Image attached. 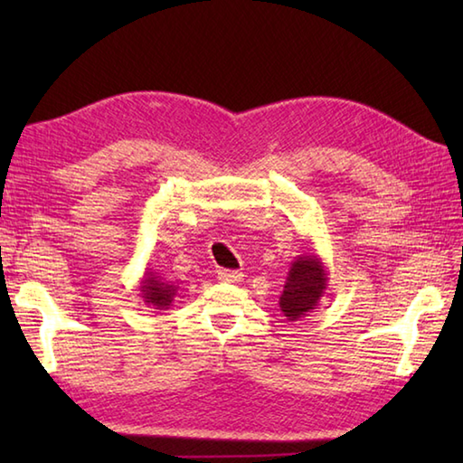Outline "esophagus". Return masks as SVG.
Masks as SVG:
<instances>
[{
    "instance_id": "34e87169",
    "label": "esophagus",
    "mask_w": 463,
    "mask_h": 463,
    "mask_svg": "<svg viewBox=\"0 0 463 463\" xmlns=\"http://www.w3.org/2000/svg\"><path fill=\"white\" fill-rule=\"evenodd\" d=\"M244 274L239 270H219V280L222 282H241Z\"/></svg>"
}]
</instances>
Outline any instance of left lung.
Listing matches in <instances>:
<instances>
[{
    "instance_id": "obj_1",
    "label": "left lung",
    "mask_w": 463,
    "mask_h": 463,
    "mask_svg": "<svg viewBox=\"0 0 463 463\" xmlns=\"http://www.w3.org/2000/svg\"><path fill=\"white\" fill-rule=\"evenodd\" d=\"M328 288V269L314 250L297 257L290 264L284 290L280 294V310L288 322L302 320L320 307Z\"/></svg>"
}]
</instances>
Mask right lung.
Here are the masks:
<instances>
[{
    "mask_svg": "<svg viewBox=\"0 0 463 463\" xmlns=\"http://www.w3.org/2000/svg\"><path fill=\"white\" fill-rule=\"evenodd\" d=\"M176 284L166 280L161 272H155L153 269H146L143 279L139 282L141 298L149 308L155 310H169L173 307V300L176 297Z\"/></svg>",
    "mask_w": 463,
    "mask_h": 463,
    "instance_id": "obj_1",
    "label": "right lung"
}]
</instances>
